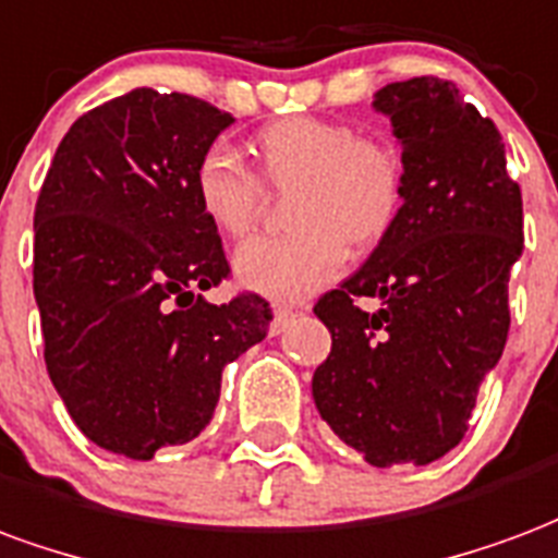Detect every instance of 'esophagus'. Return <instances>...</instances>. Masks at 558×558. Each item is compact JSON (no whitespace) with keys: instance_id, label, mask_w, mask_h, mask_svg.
Segmentation results:
<instances>
[{"instance_id":"34e87169","label":"esophagus","mask_w":558,"mask_h":558,"mask_svg":"<svg viewBox=\"0 0 558 558\" xmlns=\"http://www.w3.org/2000/svg\"><path fill=\"white\" fill-rule=\"evenodd\" d=\"M295 307H290V304H275V319H271V333H280L283 328H287V322L295 319Z\"/></svg>"}]
</instances>
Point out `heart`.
Instances as JSON below:
<instances>
[{"mask_svg": "<svg viewBox=\"0 0 558 558\" xmlns=\"http://www.w3.org/2000/svg\"><path fill=\"white\" fill-rule=\"evenodd\" d=\"M259 177L225 144L197 159L195 197L206 221L227 239L257 225L266 182L292 189L283 236L254 239L236 251L233 271L245 290L299 301L328 287L345 263V245L373 251L390 239L405 213L408 168L393 144L361 135L352 123L283 118L254 138Z\"/></svg>", "mask_w": 558, "mask_h": 558, "instance_id": "obj_1", "label": "heart"}]
</instances>
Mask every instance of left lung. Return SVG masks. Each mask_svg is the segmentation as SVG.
Returning a JSON list of instances; mask_svg holds the SVG:
<instances>
[{"label":"left lung","mask_w":558,"mask_h":558,"mask_svg":"<svg viewBox=\"0 0 558 558\" xmlns=\"http://www.w3.org/2000/svg\"><path fill=\"white\" fill-rule=\"evenodd\" d=\"M408 168L405 213L313 313L331 354L313 399L373 468L428 464L458 447L482 378L509 337V271L523 251L521 185L490 118L452 82L414 76L375 94ZM361 298L379 301L363 312Z\"/></svg>","instance_id":"8db88e82"}]
</instances>
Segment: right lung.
Masks as SVG:
<instances>
[{
    "label": "right lung",
    "instance_id": "1",
    "mask_svg": "<svg viewBox=\"0 0 558 558\" xmlns=\"http://www.w3.org/2000/svg\"><path fill=\"white\" fill-rule=\"evenodd\" d=\"M233 123L189 94L135 88L61 138L35 206L44 361L97 447L150 461L213 420L221 373L268 333L254 292L209 304L230 275L195 197L197 159Z\"/></svg>",
    "mask_w": 558,
    "mask_h": 558
}]
</instances>
